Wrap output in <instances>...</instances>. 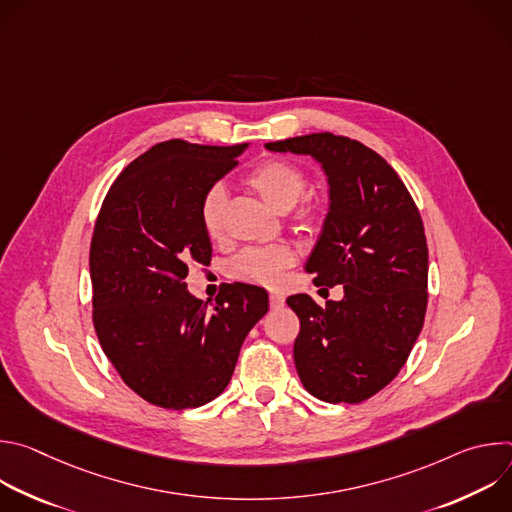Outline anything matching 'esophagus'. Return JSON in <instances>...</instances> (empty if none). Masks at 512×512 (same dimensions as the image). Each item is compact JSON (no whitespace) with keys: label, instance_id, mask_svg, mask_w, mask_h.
Listing matches in <instances>:
<instances>
[{"label":"esophagus","instance_id":"obj_1","mask_svg":"<svg viewBox=\"0 0 512 512\" xmlns=\"http://www.w3.org/2000/svg\"><path fill=\"white\" fill-rule=\"evenodd\" d=\"M283 304H285V300H283L281 294H275V291H273V294H269V306H271L273 310H279Z\"/></svg>","mask_w":512,"mask_h":512}]
</instances>
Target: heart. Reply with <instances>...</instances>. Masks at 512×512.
Instances as JSON below:
<instances>
[{
  "mask_svg": "<svg viewBox=\"0 0 512 512\" xmlns=\"http://www.w3.org/2000/svg\"><path fill=\"white\" fill-rule=\"evenodd\" d=\"M245 184L273 210L289 212L294 208L308 186L306 172L281 158H269L259 162L247 176ZM225 210H227V192L221 184L210 186L198 206L200 225L208 239L218 241L225 233ZM322 216V206L318 202H304L294 212V225L300 231H310L318 225ZM296 257L291 249L277 247H249L241 251L233 263L231 273L237 279L259 283V285H277L283 277V271L294 265Z\"/></svg>",
  "mask_w": 512,
  "mask_h": 512,
  "instance_id": "obj_1",
  "label": "heart"
}]
</instances>
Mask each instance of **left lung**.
<instances>
[{
    "label": "left lung",
    "instance_id": "obj_1",
    "mask_svg": "<svg viewBox=\"0 0 512 512\" xmlns=\"http://www.w3.org/2000/svg\"><path fill=\"white\" fill-rule=\"evenodd\" d=\"M269 152L312 156L328 176L330 208L306 263L316 285H344L320 308L289 296L300 318L298 375L326 403H360L405 364L427 308V243L419 210L397 172L371 148L334 133L265 143Z\"/></svg>",
    "mask_w": 512,
    "mask_h": 512
}]
</instances>
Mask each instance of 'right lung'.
Listing matches in <instances>:
<instances>
[{
  "mask_svg": "<svg viewBox=\"0 0 512 512\" xmlns=\"http://www.w3.org/2000/svg\"><path fill=\"white\" fill-rule=\"evenodd\" d=\"M249 143L170 139L133 160L109 188L91 241L93 324L123 383L164 409L200 407L229 385L267 291L229 283L216 304L186 289L190 263L212 255L198 206Z\"/></svg>",
  "mask_w": 512,
  "mask_h": 512,
  "instance_id": "right-lung-1",
  "label": "right lung"
}]
</instances>
